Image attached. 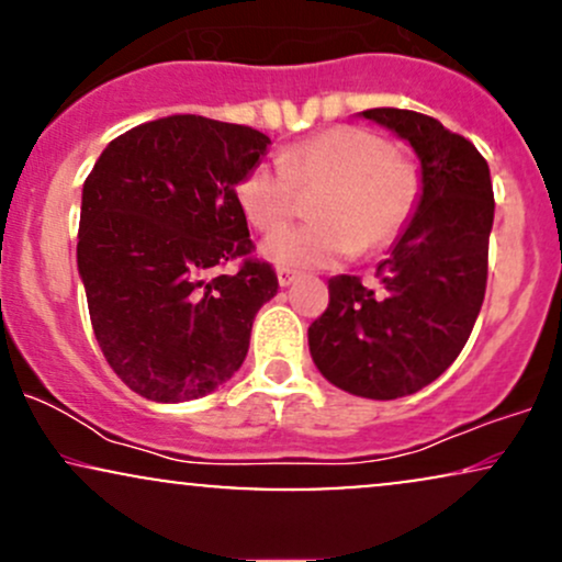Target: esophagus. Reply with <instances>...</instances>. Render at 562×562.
<instances>
[{
	"label": "esophagus",
	"mask_w": 562,
	"mask_h": 562,
	"mask_svg": "<svg viewBox=\"0 0 562 562\" xmlns=\"http://www.w3.org/2000/svg\"><path fill=\"white\" fill-rule=\"evenodd\" d=\"M295 277H299V272H295V269H290V267H277V282H280L282 288L293 285Z\"/></svg>",
	"instance_id": "obj_1"
}]
</instances>
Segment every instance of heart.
Here are the masks:
<instances>
[{
    "mask_svg": "<svg viewBox=\"0 0 562 562\" xmlns=\"http://www.w3.org/2000/svg\"><path fill=\"white\" fill-rule=\"evenodd\" d=\"M302 191L321 190L312 225L281 231L297 210ZM420 182L409 164L396 158L385 137L359 126H333L312 134L243 173L235 187L245 218L273 232L263 256L282 267H333L362 250L396 240L417 205Z\"/></svg>",
    "mask_w": 562,
    "mask_h": 562,
    "instance_id": "heart-1",
    "label": "heart"
}]
</instances>
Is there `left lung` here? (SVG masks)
Returning a JSON list of instances; mask_svg holds the SVG:
<instances>
[{
  "label": "left lung",
  "instance_id": "left-lung-1",
  "mask_svg": "<svg viewBox=\"0 0 562 562\" xmlns=\"http://www.w3.org/2000/svg\"><path fill=\"white\" fill-rule=\"evenodd\" d=\"M362 115L409 142L423 192L380 261L378 288L353 274L327 282L330 303L308 327V351L340 391L389 402L434 383L473 333L486 293L494 190L473 142L441 121L398 108Z\"/></svg>",
  "mask_w": 562,
  "mask_h": 562
}]
</instances>
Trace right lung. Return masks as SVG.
<instances>
[{"label":"right lung","instance_id":"1","mask_svg":"<svg viewBox=\"0 0 562 562\" xmlns=\"http://www.w3.org/2000/svg\"><path fill=\"white\" fill-rule=\"evenodd\" d=\"M267 145L250 126L169 115L115 137L83 182L76 259L94 338L150 402H190L227 383L256 312L277 295L235 198ZM229 260L237 273L221 272Z\"/></svg>","mask_w":562,"mask_h":562}]
</instances>
